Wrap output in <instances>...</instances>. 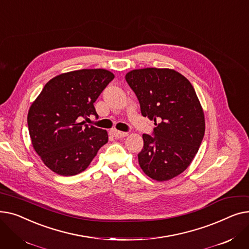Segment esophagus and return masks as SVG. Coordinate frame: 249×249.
Here are the masks:
<instances>
[{"mask_svg": "<svg viewBox=\"0 0 249 249\" xmlns=\"http://www.w3.org/2000/svg\"><path fill=\"white\" fill-rule=\"evenodd\" d=\"M111 135L114 136L115 138H123L125 136L128 135V132H123V131H119V130H116V129H112L110 131Z\"/></svg>", "mask_w": 249, "mask_h": 249, "instance_id": "obj_1", "label": "esophagus"}]
</instances>
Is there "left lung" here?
<instances>
[{"instance_id": "obj_1", "label": "left lung", "mask_w": 249, "mask_h": 249, "mask_svg": "<svg viewBox=\"0 0 249 249\" xmlns=\"http://www.w3.org/2000/svg\"><path fill=\"white\" fill-rule=\"evenodd\" d=\"M125 78L142 116L156 126L153 136L142 135L139 165L152 179H172L191 164L205 134L204 112L195 89L188 78L169 69L134 70Z\"/></svg>"}]
</instances>
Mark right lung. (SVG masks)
<instances>
[{"label":"right lung","instance_id":"1","mask_svg":"<svg viewBox=\"0 0 249 249\" xmlns=\"http://www.w3.org/2000/svg\"><path fill=\"white\" fill-rule=\"evenodd\" d=\"M113 78L102 69L61 73L32 103L27 117L32 145L52 172L64 177L84 172L108 142L106 130L80 121L98 118L94 103Z\"/></svg>","mask_w":249,"mask_h":249}]
</instances>
